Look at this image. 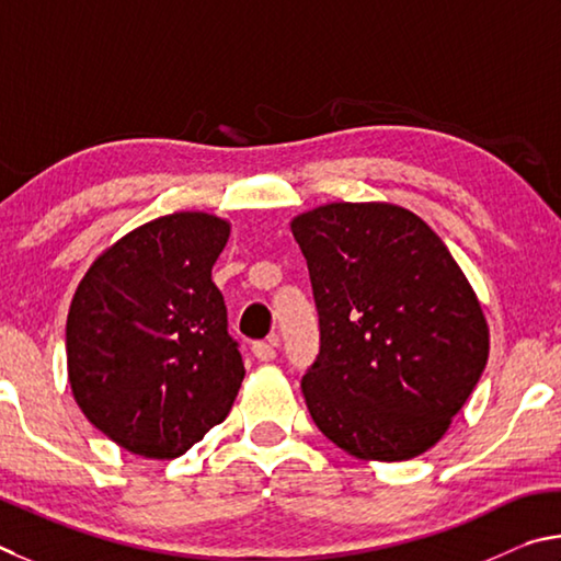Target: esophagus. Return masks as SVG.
Wrapping results in <instances>:
<instances>
[{"label": "esophagus", "mask_w": 561, "mask_h": 561, "mask_svg": "<svg viewBox=\"0 0 561 561\" xmlns=\"http://www.w3.org/2000/svg\"><path fill=\"white\" fill-rule=\"evenodd\" d=\"M253 357L259 362H273L275 359V342H253Z\"/></svg>", "instance_id": "1"}]
</instances>
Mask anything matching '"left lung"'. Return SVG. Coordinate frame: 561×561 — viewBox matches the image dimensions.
Here are the masks:
<instances>
[{
	"label": "left lung",
	"mask_w": 561,
	"mask_h": 561,
	"mask_svg": "<svg viewBox=\"0 0 561 561\" xmlns=\"http://www.w3.org/2000/svg\"><path fill=\"white\" fill-rule=\"evenodd\" d=\"M308 261L320 355L302 377L316 426L362 460L436 446L483 375L490 330L434 229L404 206L332 202L290 221Z\"/></svg>",
	"instance_id": "left-lung-1"
}]
</instances>
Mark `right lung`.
Returning a JSON list of instances; mask_svg holds the SVG:
<instances>
[{
  "label": "right lung",
  "mask_w": 561,
  "mask_h": 561,
  "mask_svg": "<svg viewBox=\"0 0 561 561\" xmlns=\"http://www.w3.org/2000/svg\"><path fill=\"white\" fill-rule=\"evenodd\" d=\"M231 224L176 211L98 255L66 322L68 385L85 419L135 456L170 460L229 416L243 381L211 268Z\"/></svg>",
  "instance_id": "add662e5"
}]
</instances>
